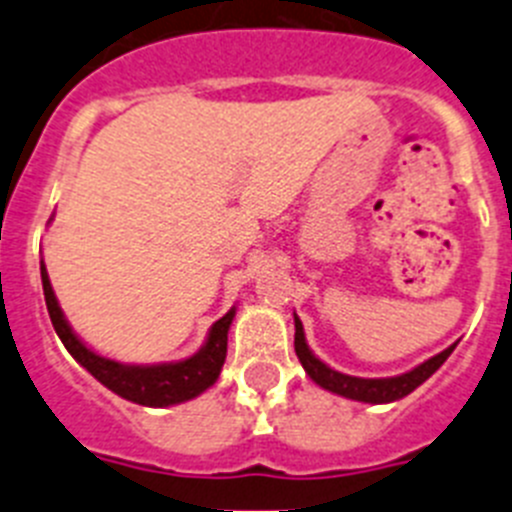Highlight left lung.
Instances as JSON below:
<instances>
[{
	"label": "left lung",
	"instance_id": "8db88e82",
	"mask_svg": "<svg viewBox=\"0 0 512 512\" xmlns=\"http://www.w3.org/2000/svg\"><path fill=\"white\" fill-rule=\"evenodd\" d=\"M456 346V343H454ZM454 346H449L446 351L436 354L433 359L423 361L420 366H415L413 372L400 374V377H387V379H364V377H348V374L336 372L330 369L328 364L312 354L310 346L305 341V330H302L300 318L295 315V351L297 359H300L302 369L307 372V377L315 384H320L323 390L336 392V395L348 397V400H359V402H372V405H382V402H395L400 397L410 395L415 387L425 382L436 372L443 361L449 359V354L454 351Z\"/></svg>",
	"mask_w": 512,
	"mask_h": 512
}]
</instances>
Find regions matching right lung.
<instances>
[{
  "instance_id": "obj_1",
  "label": "right lung",
  "mask_w": 512,
  "mask_h": 512,
  "mask_svg": "<svg viewBox=\"0 0 512 512\" xmlns=\"http://www.w3.org/2000/svg\"><path fill=\"white\" fill-rule=\"evenodd\" d=\"M40 279H43V295L45 305H48V315H51V323L56 328L58 338L63 341V346L69 348V354L97 382H102L115 395L125 397L130 402H138V405H148V408H166V405H179V402L202 395L220 377L225 354H228V328L235 318V307H230L223 318L212 323L205 346L194 356H189V359L153 366L120 364V361L104 359V356L94 354L92 348H87L76 338L71 325L63 318L61 307H58V300L53 295L51 279H48V271H45L43 261H40Z\"/></svg>"
}]
</instances>
